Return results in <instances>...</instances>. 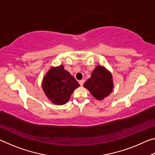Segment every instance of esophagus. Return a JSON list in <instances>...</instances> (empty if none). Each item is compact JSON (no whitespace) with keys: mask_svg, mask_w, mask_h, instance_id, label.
<instances>
[{"mask_svg":"<svg viewBox=\"0 0 155 155\" xmlns=\"http://www.w3.org/2000/svg\"><path fill=\"white\" fill-rule=\"evenodd\" d=\"M84 82H85V81L84 80H81V81H79V82L78 83H79V84L81 86H83V85L84 84Z\"/></svg>","mask_w":155,"mask_h":155,"instance_id":"esophagus-1","label":"esophagus"}]
</instances>
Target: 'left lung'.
<instances>
[{"label":"left lung","mask_w":155,"mask_h":155,"mask_svg":"<svg viewBox=\"0 0 155 155\" xmlns=\"http://www.w3.org/2000/svg\"><path fill=\"white\" fill-rule=\"evenodd\" d=\"M83 86L87 89L94 98L103 101L109 96L114 89L111 72L103 65H97L91 77L86 81Z\"/></svg>","instance_id":"left-lung-1"}]
</instances>
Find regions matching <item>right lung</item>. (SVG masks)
Instances as JSON below:
<instances>
[{
    "instance_id": "obj_1",
    "label": "right lung",
    "mask_w": 155,
    "mask_h": 155,
    "mask_svg": "<svg viewBox=\"0 0 155 155\" xmlns=\"http://www.w3.org/2000/svg\"><path fill=\"white\" fill-rule=\"evenodd\" d=\"M80 85L63 65L52 67L44 76L41 87L52 103L62 105L68 103L74 90Z\"/></svg>"
}]
</instances>
